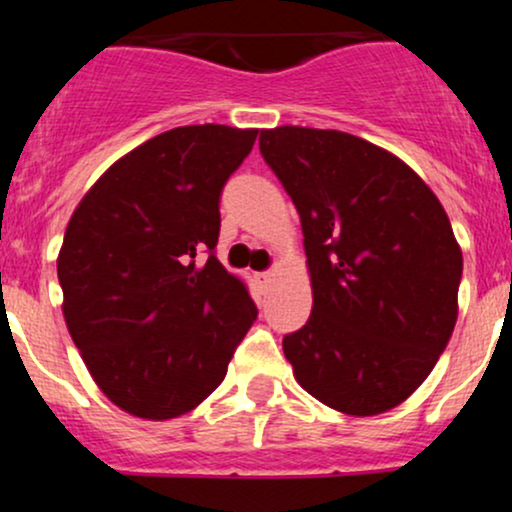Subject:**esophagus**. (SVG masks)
<instances>
[{"mask_svg":"<svg viewBox=\"0 0 512 512\" xmlns=\"http://www.w3.org/2000/svg\"><path fill=\"white\" fill-rule=\"evenodd\" d=\"M274 276H276V272L272 269V272H262V274H257V279H260L262 284H269V281H274Z\"/></svg>","mask_w":512,"mask_h":512,"instance_id":"obj_1","label":"esophagus"}]
</instances>
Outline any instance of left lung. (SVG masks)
Returning <instances> with one entry per match:
<instances>
[{
	"label": "left lung",
	"instance_id": "1",
	"mask_svg": "<svg viewBox=\"0 0 512 512\" xmlns=\"http://www.w3.org/2000/svg\"><path fill=\"white\" fill-rule=\"evenodd\" d=\"M260 151L301 216L313 313L284 337L298 385L375 416L428 378L457 322L462 250L402 158L337 129L284 125Z\"/></svg>",
	"mask_w": 512,
	"mask_h": 512
}]
</instances>
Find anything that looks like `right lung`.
<instances>
[{"instance_id": "1", "label": "right lung", "mask_w": 512, "mask_h": 512, "mask_svg": "<svg viewBox=\"0 0 512 512\" xmlns=\"http://www.w3.org/2000/svg\"><path fill=\"white\" fill-rule=\"evenodd\" d=\"M255 139L226 125L168 129L117 158L67 223L64 322L103 395L137 419L202 404L255 322L245 281L211 252L221 190Z\"/></svg>"}]
</instances>
